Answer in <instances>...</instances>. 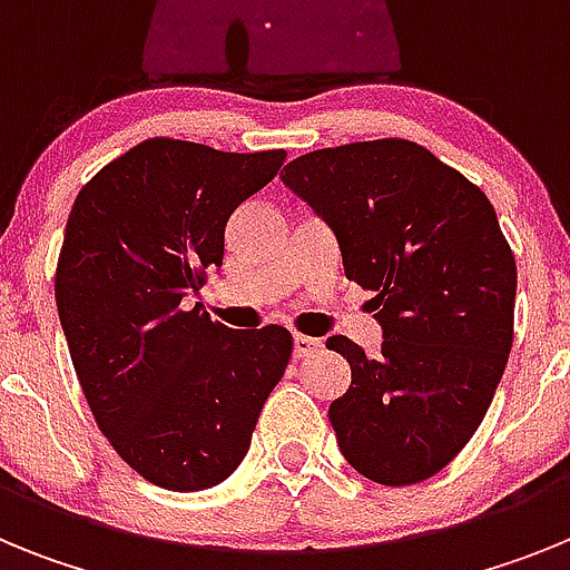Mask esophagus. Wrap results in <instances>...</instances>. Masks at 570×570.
Here are the masks:
<instances>
[{
    "label": "esophagus",
    "instance_id": "obj_1",
    "mask_svg": "<svg viewBox=\"0 0 570 570\" xmlns=\"http://www.w3.org/2000/svg\"><path fill=\"white\" fill-rule=\"evenodd\" d=\"M320 347H322V342L314 340V336H302V334L294 336V356H296V360L316 354Z\"/></svg>",
    "mask_w": 570,
    "mask_h": 570
}]
</instances>
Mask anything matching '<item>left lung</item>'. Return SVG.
Wrapping results in <instances>:
<instances>
[{
	"mask_svg": "<svg viewBox=\"0 0 570 570\" xmlns=\"http://www.w3.org/2000/svg\"><path fill=\"white\" fill-rule=\"evenodd\" d=\"M282 183L334 230L347 279L376 294L382 354L325 342L351 365L328 407L342 456L380 485L434 476L480 428L511 354L517 262L497 210L407 139L311 150Z\"/></svg>",
	"mask_w": 570,
	"mask_h": 570,
	"instance_id": "8db88e82",
	"label": "left lung"
}]
</instances>
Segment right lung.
I'll use <instances>...</instances> for the list:
<instances>
[{"mask_svg":"<svg viewBox=\"0 0 570 570\" xmlns=\"http://www.w3.org/2000/svg\"><path fill=\"white\" fill-rule=\"evenodd\" d=\"M285 150L225 154L148 139L105 165L70 208L57 311L99 431L139 476L205 491L239 468L294 340L234 331L188 296L223 265L225 225Z\"/></svg>","mask_w":570,"mask_h":570,"instance_id":"right-lung-1","label":"right lung"}]
</instances>
